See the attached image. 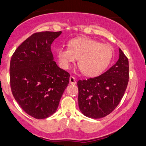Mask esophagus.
I'll return each mask as SVG.
<instances>
[{
    "instance_id": "34e87169",
    "label": "esophagus",
    "mask_w": 146,
    "mask_h": 146,
    "mask_svg": "<svg viewBox=\"0 0 146 146\" xmlns=\"http://www.w3.org/2000/svg\"><path fill=\"white\" fill-rule=\"evenodd\" d=\"M70 83L71 84H76V78L74 77L71 76L70 77Z\"/></svg>"
}]
</instances>
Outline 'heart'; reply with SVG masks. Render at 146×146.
Here are the masks:
<instances>
[{"label":"heart","instance_id":"obj_1","mask_svg":"<svg viewBox=\"0 0 146 146\" xmlns=\"http://www.w3.org/2000/svg\"><path fill=\"white\" fill-rule=\"evenodd\" d=\"M114 56L110 45L91 38H76L69 42V47L59 48L57 57L60 66L69 69L78 59V66L85 76H95L107 68Z\"/></svg>","mask_w":146,"mask_h":146}]
</instances>
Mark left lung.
Masks as SVG:
<instances>
[{"instance_id":"left-lung-1","label":"left lung","mask_w":146,"mask_h":146,"mask_svg":"<svg viewBox=\"0 0 146 146\" xmlns=\"http://www.w3.org/2000/svg\"><path fill=\"white\" fill-rule=\"evenodd\" d=\"M129 78L128 59L119 48L118 60L108 70L99 76L77 82L80 111L95 119L110 114L123 98Z\"/></svg>"}]
</instances>
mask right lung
<instances>
[{
	"mask_svg": "<svg viewBox=\"0 0 146 146\" xmlns=\"http://www.w3.org/2000/svg\"><path fill=\"white\" fill-rule=\"evenodd\" d=\"M62 32H37L18 46L10 62L11 89L25 112L37 119L53 115L70 80L53 61L51 45Z\"/></svg>",
	"mask_w": 146,
	"mask_h": 146,
	"instance_id": "obj_1",
	"label": "right lung"
}]
</instances>
